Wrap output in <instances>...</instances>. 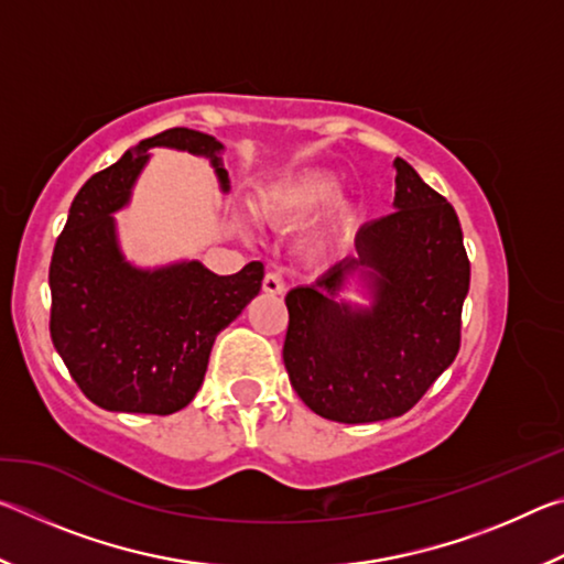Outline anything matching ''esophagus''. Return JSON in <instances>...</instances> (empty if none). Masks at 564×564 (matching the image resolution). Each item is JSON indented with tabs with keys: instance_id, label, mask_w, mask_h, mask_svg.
<instances>
[{
	"instance_id": "obj_1",
	"label": "esophagus",
	"mask_w": 564,
	"mask_h": 564,
	"mask_svg": "<svg viewBox=\"0 0 564 564\" xmlns=\"http://www.w3.org/2000/svg\"><path fill=\"white\" fill-rule=\"evenodd\" d=\"M263 291L271 293V295H283L285 283H283V279H281V273H275V271L265 273V275H263Z\"/></svg>"
}]
</instances>
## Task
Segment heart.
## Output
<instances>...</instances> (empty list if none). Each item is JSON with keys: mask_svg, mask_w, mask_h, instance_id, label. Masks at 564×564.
Returning a JSON list of instances; mask_svg holds the SVG:
<instances>
[{"mask_svg": "<svg viewBox=\"0 0 564 564\" xmlns=\"http://www.w3.org/2000/svg\"><path fill=\"white\" fill-rule=\"evenodd\" d=\"M340 194L338 178L328 171H301L265 186L259 202L263 221L273 226H295L318 214ZM336 226L348 224V214L340 212L333 218Z\"/></svg>", "mask_w": 564, "mask_h": 564, "instance_id": "b5f03b06", "label": "heart"}]
</instances>
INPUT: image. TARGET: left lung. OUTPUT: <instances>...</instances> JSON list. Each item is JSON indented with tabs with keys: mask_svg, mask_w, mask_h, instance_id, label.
I'll use <instances>...</instances> for the list:
<instances>
[{
	"mask_svg": "<svg viewBox=\"0 0 564 564\" xmlns=\"http://www.w3.org/2000/svg\"><path fill=\"white\" fill-rule=\"evenodd\" d=\"M395 212L366 224L356 259L285 295L283 362L313 413L376 423L408 413L460 350L470 261L447 198L395 159ZM373 268L377 303L350 312L335 299L348 274Z\"/></svg>",
	"mask_w": 564,
	"mask_h": 564,
	"instance_id": "left-lung-1",
	"label": "left lung"
}]
</instances>
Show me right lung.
<instances>
[{
  "label": "right lung",
  "mask_w": 564,
  "mask_h": 564,
  "mask_svg": "<svg viewBox=\"0 0 564 564\" xmlns=\"http://www.w3.org/2000/svg\"><path fill=\"white\" fill-rule=\"evenodd\" d=\"M151 147H174L212 159L221 186L228 174L218 144L194 129H166L94 174L74 196L50 263V333L74 383L113 413L171 415L204 383L218 333L256 299L263 263L216 275L198 261L161 271L123 263L111 214L129 191Z\"/></svg>",
  "instance_id": "obj_1"
}]
</instances>
